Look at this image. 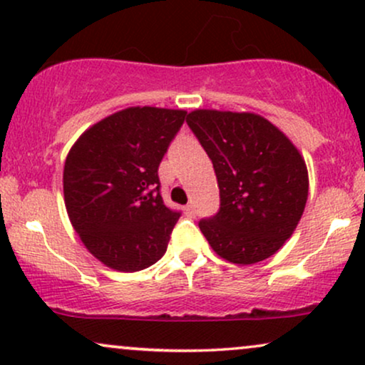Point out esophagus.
Masks as SVG:
<instances>
[{
    "instance_id": "1",
    "label": "esophagus",
    "mask_w": 365,
    "mask_h": 365,
    "mask_svg": "<svg viewBox=\"0 0 365 365\" xmlns=\"http://www.w3.org/2000/svg\"><path fill=\"white\" fill-rule=\"evenodd\" d=\"M184 213H186L190 218H195L196 217V205L195 203L186 205V208H184Z\"/></svg>"
}]
</instances>
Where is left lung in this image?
Segmentation results:
<instances>
[{
    "label": "left lung",
    "mask_w": 365,
    "mask_h": 365,
    "mask_svg": "<svg viewBox=\"0 0 365 365\" xmlns=\"http://www.w3.org/2000/svg\"><path fill=\"white\" fill-rule=\"evenodd\" d=\"M187 125L213 162L217 215L200 230L220 257L255 264L292 235L308 200V170L289 138L254 113L196 110Z\"/></svg>",
    "instance_id": "left-lung-1"
}]
</instances>
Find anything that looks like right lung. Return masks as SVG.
I'll use <instances>...</instances> for the list:
<instances>
[{
    "mask_svg": "<svg viewBox=\"0 0 365 365\" xmlns=\"http://www.w3.org/2000/svg\"><path fill=\"white\" fill-rule=\"evenodd\" d=\"M186 111L127 108L93 125L64 165L67 215L86 249L108 267L142 271L168 249L181 211L160 196L159 165Z\"/></svg>",
    "mask_w": 365,
    "mask_h": 365,
    "instance_id": "add662e5",
    "label": "right lung"
}]
</instances>
